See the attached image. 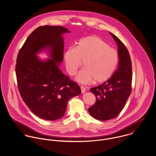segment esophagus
Returning <instances> with one entry per match:
<instances>
[{"label":"esophagus","mask_w":156,"mask_h":156,"mask_svg":"<svg viewBox=\"0 0 156 156\" xmlns=\"http://www.w3.org/2000/svg\"><path fill=\"white\" fill-rule=\"evenodd\" d=\"M81 93H84L86 91V88L84 87H81Z\"/></svg>","instance_id":"34e87169"}]
</instances>
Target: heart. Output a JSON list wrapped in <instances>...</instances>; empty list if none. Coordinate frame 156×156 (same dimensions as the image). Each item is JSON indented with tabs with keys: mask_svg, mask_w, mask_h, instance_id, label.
Returning <instances> with one entry per match:
<instances>
[{
	"mask_svg": "<svg viewBox=\"0 0 156 156\" xmlns=\"http://www.w3.org/2000/svg\"><path fill=\"white\" fill-rule=\"evenodd\" d=\"M66 70L74 75L83 62L84 68L76 77L81 84L94 80L103 83L112 75L119 62L117 51L100 37L89 36L80 39L75 47L67 49L63 55Z\"/></svg>",
	"mask_w": 156,
	"mask_h": 156,
	"instance_id": "heart-1",
	"label": "heart"
}]
</instances>
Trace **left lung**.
<instances>
[{
  "instance_id": "obj_1",
  "label": "left lung",
  "mask_w": 156,
  "mask_h": 156,
  "mask_svg": "<svg viewBox=\"0 0 156 156\" xmlns=\"http://www.w3.org/2000/svg\"><path fill=\"white\" fill-rule=\"evenodd\" d=\"M109 34L118 45V68L106 82L90 90L96 96V101L88 108V112L93 118L101 121H107L117 117L132 91V70L129 53L116 36Z\"/></svg>"
}]
</instances>
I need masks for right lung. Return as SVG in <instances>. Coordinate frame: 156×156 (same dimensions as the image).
Wrapping results in <instances>:
<instances>
[{"label": "right lung", "instance_id": "right-lung-1", "mask_svg": "<svg viewBox=\"0 0 156 156\" xmlns=\"http://www.w3.org/2000/svg\"><path fill=\"white\" fill-rule=\"evenodd\" d=\"M66 33L70 31L62 26L39 27L18 54L16 72L20 95L34 114L46 120L62 118L69 100L81 93L80 86L59 69ZM42 51L49 53V59L42 61L37 57Z\"/></svg>", "mask_w": 156, "mask_h": 156}]
</instances>
